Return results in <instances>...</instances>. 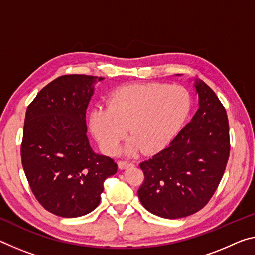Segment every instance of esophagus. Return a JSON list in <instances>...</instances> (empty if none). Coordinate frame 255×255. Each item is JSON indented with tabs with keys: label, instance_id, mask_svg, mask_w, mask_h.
Returning a JSON list of instances; mask_svg holds the SVG:
<instances>
[{
	"label": "esophagus",
	"instance_id": "esophagus-1",
	"mask_svg": "<svg viewBox=\"0 0 255 255\" xmlns=\"http://www.w3.org/2000/svg\"><path fill=\"white\" fill-rule=\"evenodd\" d=\"M131 165H134V163L128 162V161H119V162H118L119 169H126L128 167H131Z\"/></svg>",
	"mask_w": 255,
	"mask_h": 255
}]
</instances>
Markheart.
<instances>
[{
    "label": "heart",
    "instance_id": "obj_1",
    "mask_svg": "<svg viewBox=\"0 0 255 255\" xmlns=\"http://www.w3.org/2000/svg\"><path fill=\"white\" fill-rule=\"evenodd\" d=\"M191 109L188 91L177 85L135 84L115 91L108 107H96L90 126L107 154H115L127 132L125 151L152 153L162 149L179 131Z\"/></svg>",
    "mask_w": 255,
    "mask_h": 255
}]
</instances>
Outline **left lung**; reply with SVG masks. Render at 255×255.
<instances>
[{
	"instance_id": "1",
	"label": "left lung",
	"mask_w": 255,
	"mask_h": 255,
	"mask_svg": "<svg viewBox=\"0 0 255 255\" xmlns=\"http://www.w3.org/2000/svg\"><path fill=\"white\" fill-rule=\"evenodd\" d=\"M199 109L172 142L139 164L143 207L165 219L191 216L207 205L224 176L230 140L226 109L203 80H195Z\"/></svg>"
}]
</instances>
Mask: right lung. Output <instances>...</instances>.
<instances>
[{
	"instance_id": "obj_1",
	"label": "right lung",
	"mask_w": 255,
	"mask_h": 255,
	"mask_svg": "<svg viewBox=\"0 0 255 255\" xmlns=\"http://www.w3.org/2000/svg\"><path fill=\"white\" fill-rule=\"evenodd\" d=\"M104 79L64 75L47 84L26 111L21 162L31 192L48 212L76 218L92 212L103 183L118 165L96 154L87 137L86 110L94 85Z\"/></svg>"
}]
</instances>
